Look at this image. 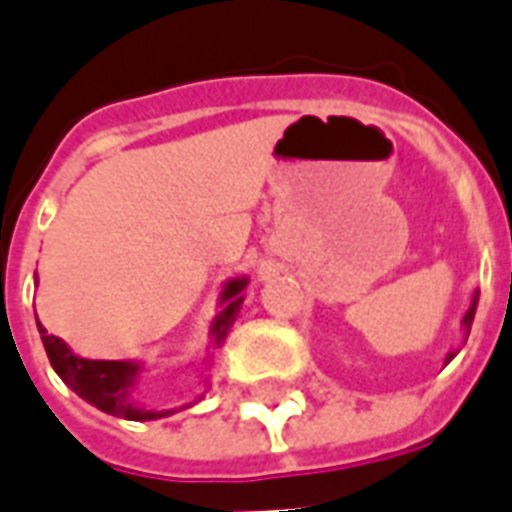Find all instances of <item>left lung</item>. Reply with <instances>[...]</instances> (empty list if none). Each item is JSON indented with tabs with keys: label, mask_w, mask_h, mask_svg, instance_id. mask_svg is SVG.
<instances>
[{
	"label": "left lung",
	"mask_w": 512,
	"mask_h": 512,
	"mask_svg": "<svg viewBox=\"0 0 512 512\" xmlns=\"http://www.w3.org/2000/svg\"><path fill=\"white\" fill-rule=\"evenodd\" d=\"M477 299H480V293H474L472 304H469V310H466V315H463V321H461V329L466 337H469V332H472L474 312H477ZM455 354H458V351H450V354H447V359H444V365H447V362H452V359H455Z\"/></svg>",
	"instance_id": "obj_1"
}]
</instances>
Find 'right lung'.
Listing matches in <instances>:
<instances>
[{
  "label": "right lung",
  "instance_id": "right-lung-1",
  "mask_svg": "<svg viewBox=\"0 0 512 512\" xmlns=\"http://www.w3.org/2000/svg\"><path fill=\"white\" fill-rule=\"evenodd\" d=\"M246 285H249L246 277H233L222 285L219 312H216V318L211 323V332H208V337H211V351L222 348L227 334L233 329L235 318H238V312L244 307ZM38 332L51 367H54V373L71 386L73 392L82 397V400H87L90 406L101 408L104 414L131 419V422H147V419L169 417V414H175L180 408L191 406V403H186V406L167 408V411H153V408L139 406L134 397V389L145 365L131 362V359H84V356L73 354L71 345L65 343V340L46 332L40 321Z\"/></svg>",
  "mask_w": 512,
  "mask_h": 512
}]
</instances>
